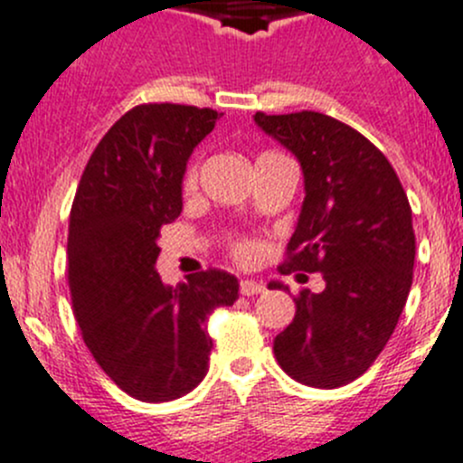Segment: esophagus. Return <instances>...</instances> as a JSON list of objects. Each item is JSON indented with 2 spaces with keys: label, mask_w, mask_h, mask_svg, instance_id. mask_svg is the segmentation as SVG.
<instances>
[{
  "label": "esophagus",
  "mask_w": 463,
  "mask_h": 463,
  "mask_svg": "<svg viewBox=\"0 0 463 463\" xmlns=\"http://www.w3.org/2000/svg\"><path fill=\"white\" fill-rule=\"evenodd\" d=\"M240 292L244 297H253V295H260V292H265V285L258 283V280H240Z\"/></svg>",
  "instance_id": "esophagus-1"
}]
</instances>
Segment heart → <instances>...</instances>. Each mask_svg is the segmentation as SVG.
<instances>
[{
    "label": "heart",
    "mask_w": 463,
    "mask_h": 463,
    "mask_svg": "<svg viewBox=\"0 0 463 463\" xmlns=\"http://www.w3.org/2000/svg\"><path fill=\"white\" fill-rule=\"evenodd\" d=\"M269 155H276V153H262L258 159L269 157ZM196 175H198V164L192 162L187 166V171H184V175H183V189H184V192L194 189V184H196ZM232 251H235L237 258L246 260V258L253 256V251H256V244H253V241H249V240H240V241H235Z\"/></svg>",
    "instance_id": "1"
}]
</instances>
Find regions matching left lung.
<instances>
[{
	"mask_svg": "<svg viewBox=\"0 0 463 463\" xmlns=\"http://www.w3.org/2000/svg\"><path fill=\"white\" fill-rule=\"evenodd\" d=\"M256 123L304 168L306 198L279 271H319L326 280L319 295H297L274 356L306 386H345L377 361L411 290L416 235L407 192L382 150L331 116L258 111Z\"/></svg>",
	"mask_w": 463,
	"mask_h": 463,
	"instance_id": "1",
	"label": "left lung"
}]
</instances>
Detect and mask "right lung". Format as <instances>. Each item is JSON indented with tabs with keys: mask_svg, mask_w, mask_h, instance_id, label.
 Listing matches in <instances>:
<instances>
[{
	"mask_svg": "<svg viewBox=\"0 0 463 463\" xmlns=\"http://www.w3.org/2000/svg\"><path fill=\"white\" fill-rule=\"evenodd\" d=\"M219 111L150 102L120 116L90 155L71 210L68 285L86 347L107 377L141 402L183 397L203 382L207 317L240 283L222 269L168 288L155 271L162 226L183 212L189 155Z\"/></svg>",
	"mask_w": 463,
	"mask_h": 463,
	"instance_id": "add662e5",
	"label": "right lung"
}]
</instances>
